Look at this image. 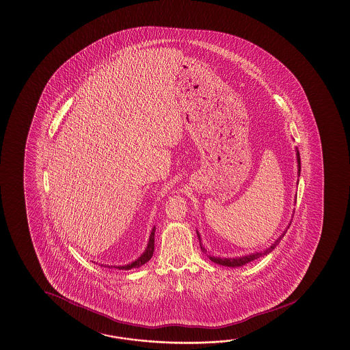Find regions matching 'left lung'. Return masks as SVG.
<instances>
[{"label": "left lung", "mask_w": 350, "mask_h": 350, "mask_svg": "<svg viewBox=\"0 0 350 350\" xmlns=\"http://www.w3.org/2000/svg\"><path fill=\"white\" fill-rule=\"evenodd\" d=\"M297 174L300 175V155H299V151L297 150ZM198 232V231H196ZM285 232L286 230L284 231L283 234L279 237V238L276 239L275 243L273 244L271 246H269L268 249H265V250H262V252H258V253L250 254V255H245V256H240V258H215V256H208V259L211 261H214L216 264H219V265H224V267H230V268H238V267H243V265H245L247 262H250V261L255 260V259H259L261 256H264V255H267V254L271 253L274 249H275L276 245H279V243H280V240L284 238V235H285ZM198 238H199V243H200L201 250L204 252V253H206V250H205V247L202 246L201 244V239L200 235H199V232H198Z\"/></svg>", "instance_id": "obj_1"}]
</instances>
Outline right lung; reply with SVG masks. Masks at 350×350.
I'll list each match as a JSON object with an SVG mask.
<instances>
[{
  "instance_id": "right-lung-1",
  "label": "right lung",
  "mask_w": 350,
  "mask_h": 350,
  "mask_svg": "<svg viewBox=\"0 0 350 350\" xmlns=\"http://www.w3.org/2000/svg\"><path fill=\"white\" fill-rule=\"evenodd\" d=\"M154 245H155V226H154V229L151 230L149 243H148V246H146L145 252H144V254H142L140 258H137V259L133 261V262H130V264H127V265H122V267H109V265H106V267H107V268L119 269V270H130V269L133 268H139V267H142L145 262H148V261L151 259V256H152V254H154ZM101 267H103V265H101Z\"/></svg>"
}]
</instances>
